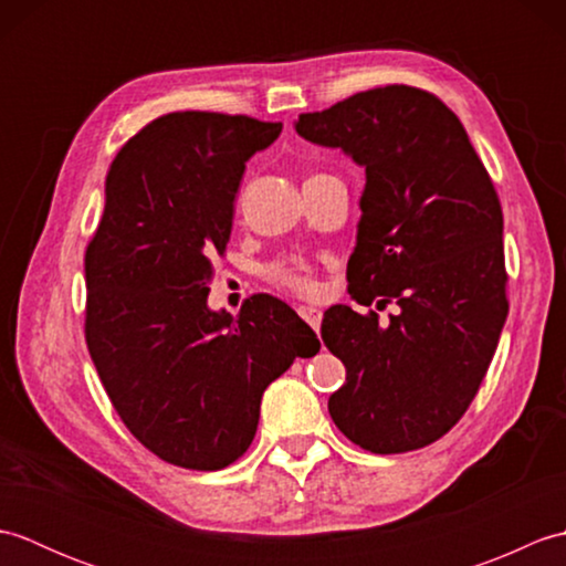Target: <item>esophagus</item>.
Listing matches in <instances>:
<instances>
[{
    "label": "esophagus",
    "mask_w": 566,
    "mask_h": 566,
    "mask_svg": "<svg viewBox=\"0 0 566 566\" xmlns=\"http://www.w3.org/2000/svg\"><path fill=\"white\" fill-rule=\"evenodd\" d=\"M298 316H302L316 333L321 331V318H323V314H321L318 308H314V306H298Z\"/></svg>",
    "instance_id": "34e87169"
}]
</instances>
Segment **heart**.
I'll return each mask as SVG.
<instances>
[{"instance_id": "b5f03b06", "label": "heart", "mask_w": 566, "mask_h": 566, "mask_svg": "<svg viewBox=\"0 0 566 566\" xmlns=\"http://www.w3.org/2000/svg\"><path fill=\"white\" fill-rule=\"evenodd\" d=\"M264 276H268L274 286H280V290L292 292L296 296H314L318 290L314 268L302 258L276 260L264 270Z\"/></svg>"}]
</instances>
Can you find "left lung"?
<instances>
[{
	"instance_id": "obj_1",
	"label": "left lung",
	"mask_w": 566,
	"mask_h": 566,
	"mask_svg": "<svg viewBox=\"0 0 566 566\" xmlns=\"http://www.w3.org/2000/svg\"><path fill=\"white\" fill-rule=\"evenodd\" d=\"M298 136L365 165L347 292L321 335L345 365L333 423L375 454L440 440L482 387L509 316L503 211L460 118L432 92L387 84L302 114Z\"/></svg>"
}]
</instances>
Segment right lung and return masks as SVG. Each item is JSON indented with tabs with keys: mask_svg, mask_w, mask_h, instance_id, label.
<instances>
[{
	"mask_svg": "<svg viewBox=\"0 0 566 566\" xmlns=\"http://www.w3.org/2000/svg\"><path fill=\"white\" fill-rule=\"evenodd\" d=\"M280 122L172 112L143 126L106 175L84 250V340L118 418L163 462L213 472L255 438L260 399L318 338L284 302L250 296L238 316L207 308L245 163Z\"/></svg>",
	"mask_w": 566,
	"mask_h": 566,
	"instance_id": "obj_1",
	"label": "right lung"
}]
</instances>
